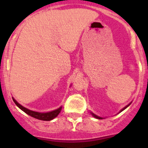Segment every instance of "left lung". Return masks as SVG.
<instances>
[{
    "label": "left lung",
    "mask_w": 148,
    "mask_h": 148,
    "mask_svg": "<svg viewBox=\"0 0 148 148\" xmlns=\"http://www.w3.org/2000/svg\"><path fill=\"white\" fill-rule=\"evenodd\" d=\"M131 103H132V102H130V104H127V106H125V107H124V108H122V110H120V112H122V111H123V110H125V109H126V108H127V107H129V106H130V104H131ZM91 114H92V116H93V117H95V118H97V119H99V120H102V119H104V118H103V117H99V116L96 115V114H94V113H93V112H91Z\"/></svg>",
    "instance_id": "8db88e82"
}]
</instances>
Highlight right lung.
I'll use <instances>...</instances> for the list:
<instances>
[{"mask_svg":"<svg viewBox=\"0 0 148 148\" xmlns=\"http://www.w3.org/2000/svg\"><path fill=\"white\" fill-rule=\"evenodd\" d=\"M13 102H15V104H16L18 107L21 109L22 111L24 112L25 113L30 115L31 117H34L36 119H38V120H44V121H50L52 120L53 119H54L55 117H56L58 116V114L60 113L61 110H62V107L61 106L60 107H59L58 109L56 110H53V111H51V112H36V111H32L31 110H28V109L24 107L23 106H22L21 104H19L16 99H14L13 97Z\"/></svg>","mask_w":148,"mask_h":148,"instance_id":"add662e5","label":"right lung"}]
</instances>
